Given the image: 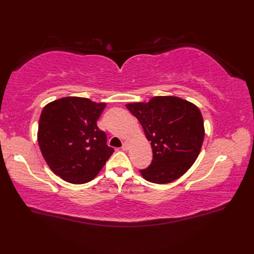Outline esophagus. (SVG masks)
<instances>
[{
  "mask_svg": "<svg viewBox=\"0 0 254 254\" xmlns=\"http://www.w3.org/2000/svg\"><path fill=\"white\" fill-rule=\"evenodd\" d=\"M129 146H130L129 142H124V143H123L122 149H123V150H128V149H129Z\"/></svg>",
  "mask_w": 254,
  "mask_h": 254,
  "instance_id": "esophagus-1",
  "label": "esophagus"
}]
</instances>
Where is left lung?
<instances>
[{
    "mask_svg": "<svg viewBox=\"0 0 254 254\" xmlns=\"http://www.w3.org/2000/svg\"><path fill=\"white\" fill-rule=\"evenodd\" d=\"M126 107L141 123L152 148L151 164L140 171L143 178L164 184L186 174L200 153L204 139L203 119L198 107L171 95Z\"/></svg>",
    "mask_w": 254,
    "mask_h": 254,
    "instance_id": "obj_1",
    "label": "left lung"
}]
</instances>
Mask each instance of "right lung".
<instances>
[{
  "label": "right lung",
  "mask_w": 254,
  "mask_h": 254,
  "mask_svg": "<svg viewBox=\"0 0 254 254\" xmlns=\"http://www.w3.org/2000/svg\"><path fill=\"white\" fill-rule=\"evenodd\" d=\"M106 103L67 96L44 107L38 127V144L52 172L73 184L93 180L114 149L96 122Z\"/></svg>",
  "instance_id": "1"
}]
</instances>
